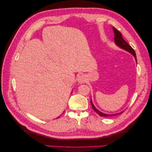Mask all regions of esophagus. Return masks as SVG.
<instances>
[{"mask_svg":"<svg viewBox=\"0 0 152 152\" xmlns=\"http://www.w3.org/2000/svg\"><path fill=\"white\" fill-rule=\"evenodd\" d=\"M77 81L79 84L84 83L86 81V76L84 75H80L77 77Z\"/></svg>","mask_w":152,"mask_h":152,"instance_id":"obj_1","label":"esophagus"}]
</instances>
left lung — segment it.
Wrapping results in <instances>:
<instances>
[{
    "label": "left lung",
    "instance_id": "left-lung-1",
    "mask_svg": "<svg viewBox=\"0 0 152 152\" xmlns=\"http://www.w3.org/2000/svg\"><path fill=\"white\" fill-rule=\"evenodd\" d=\"M113 28V33H114V42L115 44H116V45L118 48H120L124 50H126V51L129 52V53H131L133 56L135 58V60L137 62V59H136V53L134 51V50L129 45L124 39L122 38V34L120 31H118L116 28H115L114 27H112ZM91 104L92 107H93V109L94 110V111H95L96 113H97L99 116L101 117H113L115 115H119V114H121L123 113V112H124V110L121 112H119L117 113H114V114H107V113H103L102 112H100L99 110H98L97 108L95 107V106L94 105L93 103V101H92V99H91Z\"/></svg>",
    "mask_w": 152,
    "mask_h": 152
}]
</instances>
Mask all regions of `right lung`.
<instances>
[{"mask_svg": "<svg viewBox=\"0 0 152 152\" xmlns=\"http://www.w3.org/2000/svg\"><path fill=\"white\" fill-rule=\"evenodd\" d=\"M59 117H58V118H59Z\"/></svg>", "mask_w": 152, "mask_h": 152, "instance_id": "right-lung-1", "label": "right lung"}]
</instances>
